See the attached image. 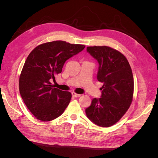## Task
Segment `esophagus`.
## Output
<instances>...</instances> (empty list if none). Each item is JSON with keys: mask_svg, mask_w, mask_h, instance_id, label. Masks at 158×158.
I'll return each instance as SVG.
<instances>
[{"mask_svg": "<svg viewBox=\"0 0 158 158\" xmlns=\"http://www.w3.org/2000/svg\"><path fill=\"white\" fill-rule=\"evenodd\" d=\"M72 95H73V96L74 98H78V97L81 96V94H78L75 92H73L72 93Z\"/></svg>", "mask_w": 158, "mask_h": 158, "instance_id": "34e87169", "label": "esophagus"}]
</instances>
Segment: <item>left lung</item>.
Segmentation results:
<instances>
[{
    "label": "left lung",
    "instance_id": "obj_1",
    "mask_svg": "<svg viewBox=\"0 0 158 158\" xmlns=\"http://www.w3.org/2000/svg\"><path fill=\"white\" fill-rule=\"evenodd\" d=\"M86 50L98 62L97 79L103 85L101 98L93 99L85 114L96 125L111 127L120 120L132 102L134 79L131 66L125 56L109 47H88Z\"/></svg>",
    "mask_w": 158,
    "mask_h": 158
}]
</instances>
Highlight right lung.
Returning a JSON list of instances; mask_svg holds the SVG:
<instances>
[{
	"mask_svg": "<svg viewBox=\"0 0 158 158\" xmlns=\"http://www.w3.org/2000/svg\"><path fill=\"white\" fill-rule=\"evenodd\" d=\"M84 48L83 45L55 41L36 47L28 55L19 80V89L27 109L37 119L53 120L69 106L71 93L55 88L51 80L61 73L66 60Z\"/></svg>",
	"mask_w": 158,
	"mask_h": 158,
	"instance_id": "1",
	"label": "right lung"
}]
</instances>
